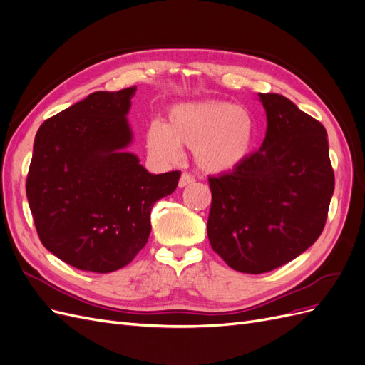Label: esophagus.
I'll use <instances>...</instances> for the list:
<instances>
[{"label":"esophagus","instance_id":"34e87169","mask_svg":"<svg viewBox=\"0 0 365 365\" xmlns=\"http://www.w3.org/2000/svg\"><path fill=\"white\" fill-rule=\"evenodd\" d=\"M195 181V178L193 176L190 175V173H187V172H184L182 175H181V178H180V187H185V185H189V184H192Z\"/></svg>","mask_w":365,"mask_h":365}]
</instances>
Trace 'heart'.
Instances as JSON below:
<instances>
[{
  "instance_id": "1",
  "label": "heart",
  "mask_w": 365,
  "mask_h": 365,
  "mask_svg": "<svg viewBox=\"0 0 365 365\" xmlns=\"http://www.w3.org/2000/svg\"><path fill=\"white\" fill-rule=\"evenodd\" d=\"M252 143V118L245 108L227 102L182 103L170 109L165 125L152 123L146 134L150 153L176 161L180 146L193 149L196 164L208 173L236 169Z\"/></svg>"
}]
</instances>
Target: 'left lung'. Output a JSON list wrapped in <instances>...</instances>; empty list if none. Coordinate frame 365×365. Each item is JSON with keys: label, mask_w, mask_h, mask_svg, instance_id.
<instances>
[{"label": "left lung", "mask_w": 365, "mask_h": 365, "mask_svg": "<svg viewBox=\"0 0 365 365\" xmlns=\"http://www.w3.org/2000/svg\"><path fill=\"white\" fill-rule=\"evenodd\" d=\"M267 135L236 169L210 176L207 235L230 268L268 272L322 235L335 189L327 132L280 94H259Z\"/></svg>", "instance_id": "1"}]
</instances>
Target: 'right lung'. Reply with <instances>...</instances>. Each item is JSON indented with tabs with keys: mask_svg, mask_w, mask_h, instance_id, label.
Listing matches in <instances>:
<instances>
[{
	"mask_svg": "<svg viewBox=\"0 0 365 365\" xmlns=\"http://www.w3.org/2000/svg\"><path fill=\"white\" fill-rule=\"evenodd\" d=\"M135 91L93 93L36 132L30 212L42 245L77 269L105 274L134 260L149 239L153 204L178 185L180 170L149 173L125 150Z\"/></svg>",
	"mask_w": 365,
	"mask_h": 365,
	"instance_id": "obj_1",
	"label": "right lung"
}]
</instances>
